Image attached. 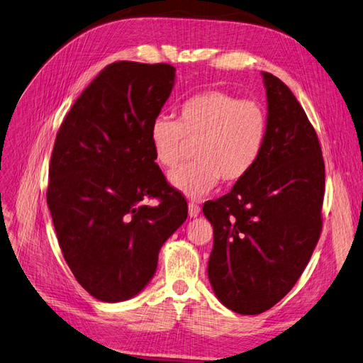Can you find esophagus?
<instances>
[{
	"label": "esophagus",
	"instance_id": "obj_1",
	"mask_svg": "<svg viewBox=\"0 0 363 363\" xmlns=\"http://www.w3.org/2000/svg\"><path fill=\"white\" fill-rule=\"evenodd\" d=\"M199 213H201V207L196 206V203L190 202V203H189V216H190V218H198Z\"/></svg>",
	"mask_w": 363,
	"mask_h": 363
}]
</instances>
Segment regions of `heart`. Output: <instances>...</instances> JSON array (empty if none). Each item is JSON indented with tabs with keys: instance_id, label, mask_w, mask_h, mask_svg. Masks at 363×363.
Listing matches in <instances>:
<instances>
[{
	"instance_id": "1",
	"label": "heart",
	"mask_w": 363,
	"mask_h": 363,
	"mask_svg": "<svg viewBox=\"0 0 363 363\" xmlns=\"http://www.w3.org/2000/svg\"><path fill=\"white\" fill-rule=\"evenodd\" d=\"M270 116L261 101L208 90L185 99L178 121L157 116L148 128L155 161L174 169L196 144V162L169 174L173 187L190 199L206 196L218 182L235 184L253 172L265 150Z\"/></svg>"
}]
</instances>
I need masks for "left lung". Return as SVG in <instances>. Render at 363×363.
Here are the masks:
<instances>
[{"instance_id":"8db88e82","label":"left lung","mask_w":363,"mask_h":363,"mask_svg":"<svg viewBox=\"0 0 363 363\" xmlns=\"http://www.w3.org/2000/svg\"><path fill=\"white\" fill-rule=\"evenodd\" d=\"M270 132L230 193L203 203L213 225L208 279L222 305L261 314L291 290L322 230L325 164L318 135L284 82L262 72Z\"/></svg>"}]
</instances>
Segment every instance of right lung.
I'll return each instance as SVG.
<instances>
[{"instance_id": "add662e5", "label": "right lung", "mask_w": 363, "mask_h": 363, "mask_svg": "<svg viewBox=\"0 0 363 363\" xmlns=\"http://www.w3.org/2000/svg\"><path fill=\"white\" fill-rule=\"evenodd\" d=\"M170 64L118 61L64 118L49 165L48 206L61 252L81 286L123 302L152 281L157 255L187 219L148 139L174 86ZM157 197L156 208L143 201Z\"/></svg>"}]
</instances>
